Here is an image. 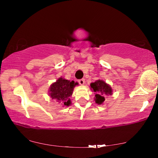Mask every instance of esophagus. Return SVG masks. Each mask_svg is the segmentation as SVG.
I'll list each match as a JSON object with an SVG mask.
<instances>
[{"mask_svg":"<svg viewBox=\"0 0 158 158\" xmlns=\"http://www.w3.org/2000/svg\"><path fill=\"white\" fill-rule=\"evenodd\" d=\"M78 83H80V85H83L84 84H85V79H81V80H79L78 81Z\"/></svg>","mask_w":158,"mask_h":158,"instance_id":"obj_1","label":"esophagus"}]
</instances>
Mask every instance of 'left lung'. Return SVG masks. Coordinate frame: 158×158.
<instances>
[{"instance_id":"left-lung-1","label":"left lung","mask_w":158,"mask_h":158,"mask_svg":"<svg viewBox=\"0 0 158 158\" xmlns=\"http://www.w3.org/2000/svg\"><path fill=\"white\" fill-rule=\"evenodd\" d=\"M90 89L96 93L94 101L98 105L103 104L105 101V96H111L113 90L109 84L103 80H97L94 83H90Z\"/></svg>"}]
</instances>
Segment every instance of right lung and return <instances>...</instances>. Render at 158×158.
Listing matches in <instances>:
<instances>
[{"instance_id": "obj_1", "label": "right lung", "mask_w": 158, "mask_h": 158, "mask_svg": "<svg viewBox=\"0 0 158 158\" xmlns=\"http://www.w3.org/2000/svg\"><path fill=\"white\" fill-rule=\"evenodd\" d=\"M77 84V82L75 83V81H70L60 77L55 83L51 84L48 91L49 96L62 105V106H69L72 103L70 98Z\"/></svg>"}]
</instances>
